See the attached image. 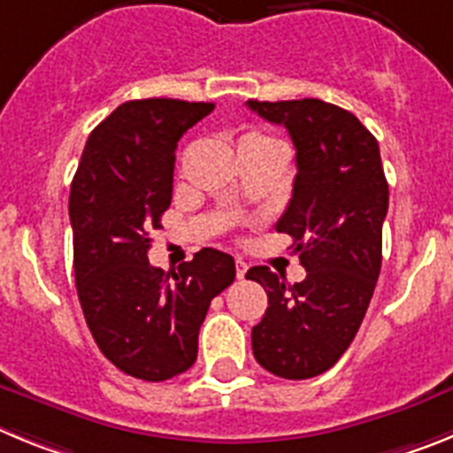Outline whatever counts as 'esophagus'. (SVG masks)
<instances>
[{
    "label": "esophagus",
    "mask_w": 453,
    "mask_h": 453,
    "mask_svg": "<svg viewBox=\"0 0 453 453\" xmlns=\"http://www.w3.org/2000/svg\"><path fill=\"white\" fill-rule=\"evenodd\" d=\"M245 274H247V263L235 261V276H238V279H245Z\"/></svg>",
    "instance_id": "obj_1"
}]
</instances>
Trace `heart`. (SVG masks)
<instances>
[{
	"instance_id": "heart-1",
	"label": "heart",
	"mask_w": 453,
	"mask_h": 453,
	"mask_svg": "<svg viewBox=\"0 0 453 453\" xmlns=\"http://www.w3.org/2000/svg\"><path fill=\"white\" fill-rule=\"evenodd\" d=\"M254 142H274V140L263 134H256V131H250L240 138V145H254Z\"/></svg>"
}]
</instances>
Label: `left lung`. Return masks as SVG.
<instances>
[{
	"label": "left lung",
	"instance_id": "left-lung-1",
	"mask_svg": "<svg viewBox=\"0 0 453 453\" xmlns=\"http://www.w3.org/2000/svg\"><path fill=\"white\" fill-rule=\"evenodd\" d=\"M247 106L283 124L297 150V177L279 234L295 242L302 283L258 265L247 279L267 292V311L251 329L258 365L281 379H311L338 363L358 334L381 272L388 181L374 135L345 108L322 99Z\"/></svg>",
	"mask_w": 453,
	"mask_h": 453
}]
</instances>
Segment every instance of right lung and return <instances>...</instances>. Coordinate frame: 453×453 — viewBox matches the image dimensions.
<instances>
[{
	"mask_svg": "<svg viewBox=\"0 0 453 453\" xmlns=\"http://www.w3.org/2000/svg\"><path fill=\"white\" fill-rule=\"evenodd\" d=\"M215 104L134 99L88 138L70 188L74 279L92 338L142 381H167L197 361L211 299L235 279L224 251L203 247L179 272L150 265L151 231L172 202L174 151Z\"/></svg>",
	"mask_w": 453,
	"mask_h": 453,
	"instance_id": "right-lung-1",
	"label": "right lung"
}]
</instances>
